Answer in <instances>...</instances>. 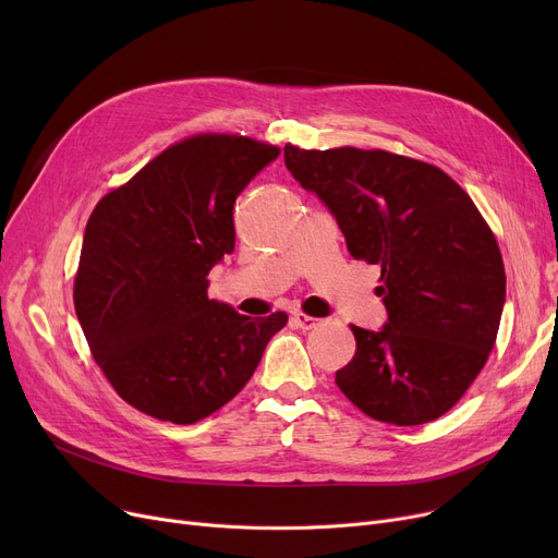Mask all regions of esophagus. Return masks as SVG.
Returning <instances> with one entry per match:
<instances>
[{
  "label": "esophagus",
  "instance_id": "obj_1",
  "mask_svg": "<svg viewBox=\"0 0 558 558\" xmlns=\"http://www.w3.org/2000/svg\"><path fill=\"white\" fill-rule=\"evenodd\" d=\"M291 320H294V324H296L301 330H312V328H316V326L320 324V318L310 316V314H305V312H296L294 316H291Z\"/></svg>",
  "mask_w": 558,
  "mask_h": 558
}]
</instances>
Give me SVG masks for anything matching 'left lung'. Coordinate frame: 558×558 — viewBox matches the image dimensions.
Instances as JSON below:
<instances>
[{
    "instance_id": "1",
    "label": "left lung",
    "mask_w": 558,
    "mask_h": 558,
    "mask_svg": "<svg viewBox=\"0 0 558 558\" xmlns=\"http://www.w3.org/2000/svg\"><path fill=\"white\" fill-rule=\"evenodd\" d=\"M291 175L337 217L355 259L379 264L389 324L350 326L341 393L375 421L423 425L461 400L495 345L507 294L500 246L473 198L429 162L383 149L284 146Z\"/></svg>"
}]
</instances>
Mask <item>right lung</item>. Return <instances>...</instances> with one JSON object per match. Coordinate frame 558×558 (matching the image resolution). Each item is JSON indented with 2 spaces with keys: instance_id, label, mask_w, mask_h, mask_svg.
I'll use <instances>...</instances> for the list:
<instances>
[{
  "instance_id": "right-lung-1",
  "label": "right lung",
  "mask_w": 558,
  "mask_h": 558,
  "mask_svg": "<svg viewBox=\"0 0 558 558\" xmlns=\"http://www.w3.org/2000/svg\"><path fill=\"white\" fill-rule=\"evenodd\" d=\"M278 146L198 133L110 190L87 219L74 307L93 357L142 414L192 425L238 396L287 314L251 318L208 299L234 248V198Z\"/></svg>"
}]
</instances>
